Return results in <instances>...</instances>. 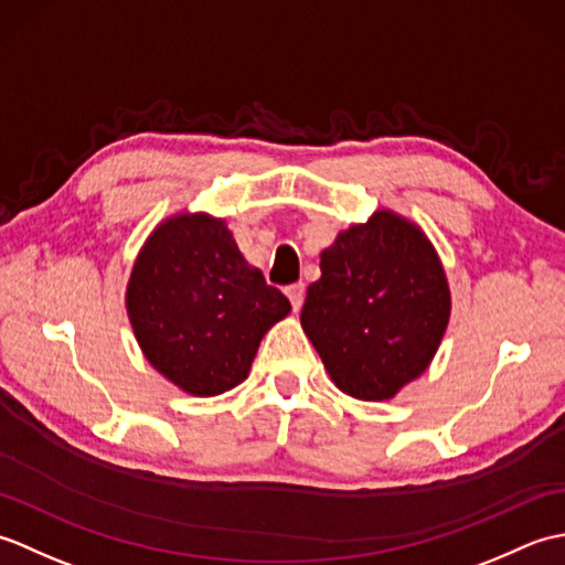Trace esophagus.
I'll return each instance as SVG.
<instances>
[{
    "instance_id": "esophagus-1",
    "label": "esophagus",
    "mask_w": 565,
    "mask_h": 565,
    "mask_svg": "<svg viewBox=\"0 0 565 565\" xmlns=\"http://www.w3.org/2000/svg\"><path fill=\"white\" fill-rule=\"evenodd\" d=\"M286 296H289V301H291L294 310L298 313V310H301V306H303V298H306V286L301 281L286 286Z\"/></svg>"
}]
</instances>
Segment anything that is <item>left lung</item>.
<instances>
[{"label": "left lung", "mask_w": 565, "mask_h": 565, "mask_svg": "<svg viewBox=\"0 0 565 565\" xmlns=\"http://www.w3.org/2000/svg\"><path fill=\"white\" fill-rule=\"evenodd\" d=\"M301 326L334 386L388 401L425 374L451 316L449 281L417 223L388 209L320 252Z\"/></svg>", "instance_id": "obj_1"}]
</instances>
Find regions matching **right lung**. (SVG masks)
Wrapping results in <instances>:
<instances>
[{
    "instance_id": "obj_1",
    "label": "right lung",
    "mask_w": 565,
    "mask_h": 565,
    "mask_svg": "<svg viewBox=\"0 0 565 565\" xmlns=\"http://www.w3.org/2000/svg\"><path fill=\"white\" fill-rule=\"evenodd\" d=\"M126 310L142 354L196 398L235 388L291 303L249 267L223 218L174 213L138 252Z\"/></svg>"
}]
</instances>
